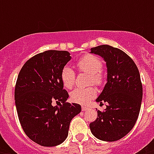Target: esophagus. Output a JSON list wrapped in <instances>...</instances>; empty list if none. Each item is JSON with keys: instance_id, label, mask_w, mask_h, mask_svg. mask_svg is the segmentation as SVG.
Masks as SVG:
<instances>
[{"instance_id": "34e87169", "label": "esophagus", "mask_w": 154, "mask_h": 154, "mask_svg": "<svg viewBox=\"0 0 154 154\" xmlns=\"http://www.w3.org/2000/svg\"><path fill=\"white\" fill-rule=\"evenodd\" d=\"M88 109H89V108L87 107V106H82V111H85V110H87Z\"/></svg>"}]
</instances>
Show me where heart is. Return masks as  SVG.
<instances>
[{
  "mask_svg": "<svg viewBox=\"0 0 154 154\" xmlns=\"http://www.w3.org/2000/svg\"><path fill=\"white\" fill-rule=\"evenodd\" d=\"M77 66L81 72L90 74L89 82L94 85H100L102 82L101 72L102 70V62L97 57L94 55H86L82 57L77 62ZM76 74L74 70L69 65L64 66L60 72V80L66 89H71L74 84ZM97 95V90L93 87L86 89H75L70 93V98L73 102L85 104Z\"/></svg>",
  "mask_w": 154,
  "mask_h": 154,
  "instance_id": "heart-1",
  "label": "heart"
}]
</instances>
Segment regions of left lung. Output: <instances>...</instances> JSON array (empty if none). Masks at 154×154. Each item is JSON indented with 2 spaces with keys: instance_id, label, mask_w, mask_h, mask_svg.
Wrapping results in <instances>:
<instances>
[{
  "instance_id": "1",
  "label": "left lung",
  "mask_w": 154,
  "mask_h": 154,
  "mask_svg": "<svg viewBox=\"0 0 154 154\" xmlns=\"http://www.w3.org/2000/svg\"><path fill=\"white\" fill-rule=\"evenodd\" d=\"M90 53L104 58L107 66V83L96 100L106 103V109L97 110L90 130L99 140L117 141L129 134L138 117L142 100L140 73L132 58L117 48L102 45Z\"/></svg>"
}]
</instances>
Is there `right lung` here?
Returning a JSON list of instances; mask_svg holds the SVG:
<instances>
[{
    "instance_id": "add662e5",
    "label": "right lung",
    "mask_w": 154,
    "mask_h": 154,
    "mask_svg": "<svg viewBox=\"0 0 154 154\" xmlns=\"http://www.w3.org/2000/svg\"><path fill=\"white\" fill-rule=\"evenodd\" d=\"M70 59L67 51L47 50L28 60L18 74L14 94L18 118L25 134L40 146L62 143L71 120L82 111L78 104L66 102L69 94L60 80Z\"/></svg>"
}]
</instances>
